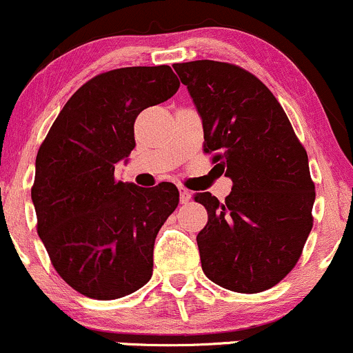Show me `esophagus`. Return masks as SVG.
I'll list each match as a JSON object with an SVG mask.
<instances>
[{"instance_id":"1","label":"esophagus","mask_w":353,"mask_h":353,"mask_svg":"<svg viewBox=\"0 0 353 353\" xmlns=\"http://www.w3.org/2000/svg\"><path fill=\"white\" fill-rule=\"evenodd\" d=\"M179 199H181V204H188L189 201H191V192H189V189H185L184 185H179Z\"/></svg>"}]
</instances>
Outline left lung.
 <instances>
[{
  "label": "left lung",
  "instance_id": "1",
  "mask_svg": "<svg viewBox=\"0 0 353 353\" xmlns=\"http://www.w3.org/2000/svg\"><path fill=\"white\" fill-rule=\"evenodd\" d=\"M174 70L203 119L204 152L233 181L224 203L194 194L208 211L196 238L201 266L231 292H265L295 268L313 228L307 150L280 102L248 70L214 60Z\"/></svg>",
  "mask_w": 353,
  "mask_h": 353
}]
</instances>
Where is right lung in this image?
I'll use <instances>...</instances> for the list:
<instances>
[{
    "instance_id": "obj_1",
    "label": "right lung",
    "mask_w": 353,
    "mask_h": 353,
    "mask_svg": "<svg viewBox=\"0 0 353 353\" xmlns=\"http://www.w3.org/2000/svg\"><path fill=\"white\" fill-rule=\"evenodd\" d=\"M179 85L169 65L99 73L70 97L38 149V236L57 273L85 296L115 300L152 276L156 236L179 191L170 183L142 189L114 172L135 147L137 115Z\"/></svg>"
}]
</instances>
